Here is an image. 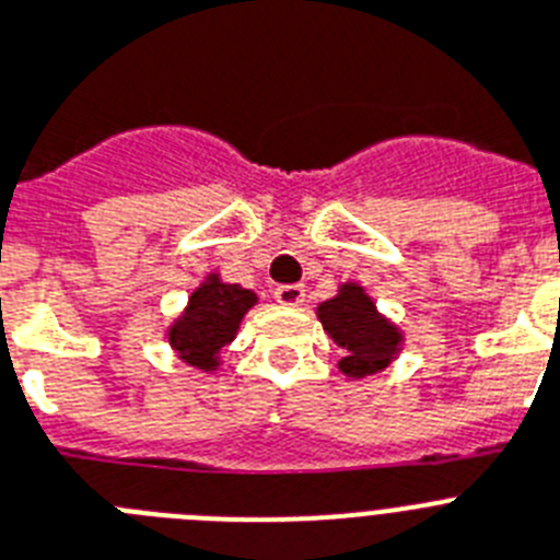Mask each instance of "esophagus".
<instances>
[{"label": "esophagus", "instance_id": "34e87169", "mask_svg": "<svg viewBox=\"0 0 560 560\" xmlns=\"http://www.w3.org/2000/svg\"><path fill=\"white\" fill-rule=\"evenodd\" d=\"M276 295V302L288 304V307H295V304L304 302V288L302 284H279V288L272 290Z\"/></svg>", "mask_w": 560, "mask_h": 560}]
</instances>
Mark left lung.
<instances>
[{"label": "left lung", "instance_id": "left-lung-1", "mask_svg": "<svg viewBox=\"0 0 560 560\" xmlns=\"http://www.w3.org/2000/svg\"><path fill=\"white\" fill-rule=\"evenodd\" d=\"M318 318L332 341L347 352L338 368L350 378L384 370L401 345L396 327L375 313V304L355 284H345L336 299L324 302Z\"/></svg>", "mask_w": 560, "mask_h": 560}]
</instances>
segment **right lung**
<instances>
[{
  "instance_id": "right-lung-1",
  "label": "right lung",
  "mask_w": 560,
  "mask_h": 560,
  "mask_svg": "<svg viewBox=\"0 0 560 560\" xmlns=\"http://www.w3.org/2000/svg\"><path fill=\"white\" fill-rule=\"evenodd\" d=\"M253 304H256V295L250 290L210 279L205 288L190 295L187 313L171 330V345L192 368L213 370L215 355L228 341L236 338L238 322Z\"/></svg>"
}]
</instances>
